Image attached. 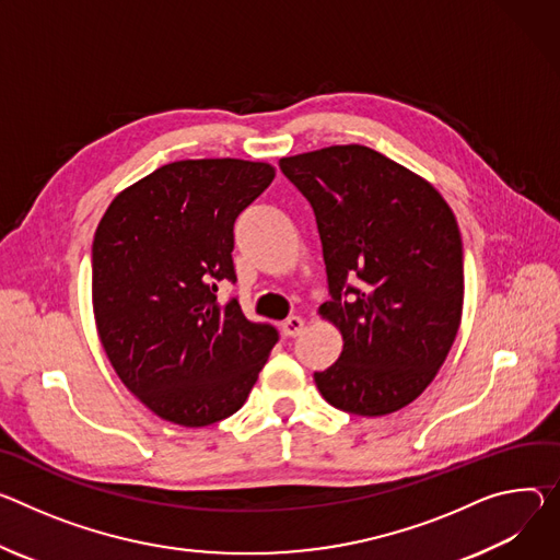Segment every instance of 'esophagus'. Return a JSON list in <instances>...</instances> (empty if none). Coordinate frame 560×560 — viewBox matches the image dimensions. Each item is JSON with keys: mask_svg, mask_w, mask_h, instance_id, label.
<instances>
[{"mask_svg": "<svg viewBox=\"0 0 560 560\" xmlns=\"http://www.w3.org/2000/svg\"><path fill=\"white\" fill-rule=\"evenodd\" d=\"M303 328H306V322H303V317H296V315L288 317V319L281 324V330H283L285 337H296V335L303 332Z\"/></svg>", "mask_w": 560, "mask_h": 560, "instance_id": "34e87169", "label": "esophagus"}]
</instances>
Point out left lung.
Listing matches in <instances>:
<instances>
[{
    "label": "left lung",
    "mask_w": 560,
    "mask_h": 560,
    "mask_svg": "<svg viewBox=\"0 0 560 560\" xmlns=\"http://www.w3.org/2000/svg\"><path fill=\"white\" fill-rule=\"evenodd\" d=\"M279 167L315 210L332 294L319 315L343 339L315 384L346 413H395L433 382L460 328L463 238L448 202L364 144L285 156Z\"/></svg>",
    "instance_id": "1"
}]
</instances>
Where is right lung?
<instances>
[{"mask_svg":"<svg viewBox=\"0 0 560 560\" xmlns=\"http://www.w3.org/2000/svg\"><path fill=\"white\" fill-rule=\"evenodd\" d=\"M272 178L259 161H176L125 187L97 223V337L161 420L198 429L236 413L279 339L236 299H217L221 281H236L234 221Z\"/></svg>","mask_w":560,"mask_h":560,"instance_id":"right-lung-1","label":"right lung"}]
</instances>
